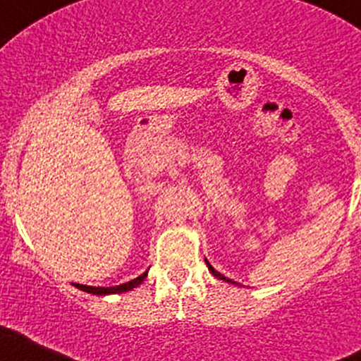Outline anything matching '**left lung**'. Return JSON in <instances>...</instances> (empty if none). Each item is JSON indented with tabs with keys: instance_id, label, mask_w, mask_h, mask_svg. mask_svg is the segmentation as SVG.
<instances>
[{
	"instance_id": "obj_1",
	"label": "left lung",
	"mask_w": 361,
	"mask_h": 361,
	"mask_svg": "<svg viewBox=\"0 0 361 361\" xmlns=\"http://www.w3.org/2000/svg\"><path fill=\"white\" fill-rule=\"evenodd\" d=\"M205 264H207V267H209V271H211V274L212 276H216V277H219V279H223V281H226V283H231V284H238V283H235V281H231V279H228V277H224L223 274H221V272H217L216 269L212 267L211 264H209V260H205Z\"/></svg>"
}]
</instances>
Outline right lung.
Listing matches in <instances>:
<instances>
[{
  "mask_svg": "<svg viewBox=\"0 0 361 361\" xmlns=\"http://www.w3.org/2000/svg\"><path fill=\"white\" fill-rule=\"evenodd\" d=\"M147 277V271L144 272L142 276L135 277V279L128 281V283H123L120 286H109V288H96V286H85V284H78V283H73L75 288H78L80 291H85V293H92V295H114V293H125V291H130L133 290V288H137L138 284H142V281Z\"/></svg>",
  "mask_w": 361,
  "mask_h": 361,
  "instance_id": "obj_1",
  "label": "right lung"
}]
</instances>
